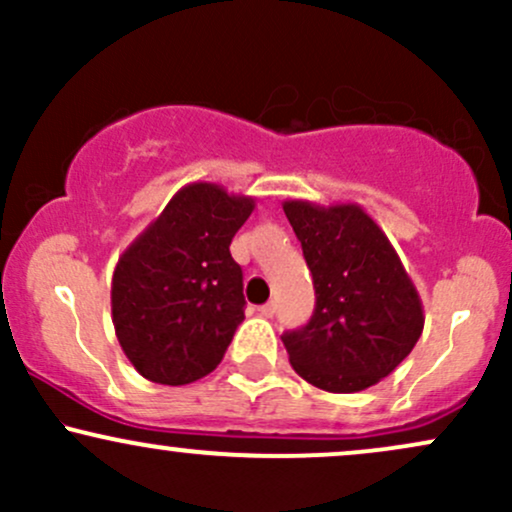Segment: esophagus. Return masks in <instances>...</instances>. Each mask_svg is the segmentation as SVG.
Instances as JSON below:
<instances>
[{"instance_id": "esophagus-1", "label": "esophagus", "mask_w": 512, "mask_h": 512, "mask_svg": "<svg viewBox=\"0 0 512 512\" xmlns=\"http://www.w3.org/2000/svg\"><path fill=\"white\" fill-rule=\"evenodd\" d=\"M274 313H276V303H274V301L264 303L262 308H260V315H262V317H274Z\"/></svg>"}]
</instances>
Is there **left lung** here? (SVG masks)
<instances>
[{
    "label": "left lung",
    "mask_w": 512,
    "mask_h": 512,
    "mask_svg": "<svg viewBox=\"0 0 512 512\" xmlns=\"http://www.w3.org/2000/svg\"><path fill=\"white\" fill-rule=\"evenodd\" d=\"M284 214L315 286L308 325L281 334L291 366L320 390H366L419 342V293L378 223L356 204L289 199Z\"/></svg>",
    "instance_id": "1"
}]
</instances>
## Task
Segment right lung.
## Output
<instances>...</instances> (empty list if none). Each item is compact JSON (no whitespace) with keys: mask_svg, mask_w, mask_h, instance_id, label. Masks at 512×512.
<instances>
[{"mask_svg":"<svg viewBox=\"0 0 512 512\" xmlns=\"http://www.w3.org/2000/svg\"><path fill=\"white\" fill-rule=\"evenodd\" d=\"M255 199L192 182L122 252L113 274L117 342L151 383L187 385L221 363L245 317L231 240Z\"/></svg>","mask_w":512,"mask_h":512,"instance_id":"add662e5","label":"right lung"}]
</instances>
